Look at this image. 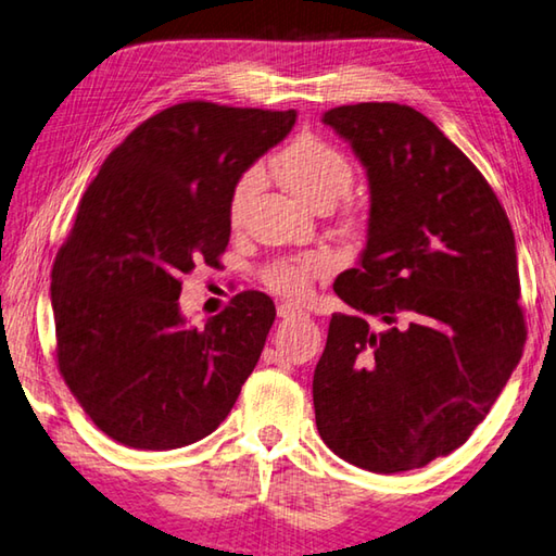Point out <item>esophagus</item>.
Returning <instances> with one entry per match:
<instances>
[{"label": "esophagus", "instance_id": "esophagus-1", "mask_svg": "<svg viewBox=\"0 0 556 556\" xmlns=\"http://www.w3.org/2000/svg\"><path fill=\"white\" fill-rule=\"evenodd\" d=\"M300 314H305V312H302L298 305H290V302H286V305H278V317H282V319L300 317Z\"/></svg>", "mask_w": 556, "mask_h": 556}]
</instances>
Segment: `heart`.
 <instances>
[{"instance_id":"1","label":"heart","mask_w":556,"mask_h":556,"mask_svg":"<svg viewBox=\"0 0 556 556\" xmlns=\"http://www.w3.org/2000/svg\"><path fill=\"white\" fill-rule=\"evenodd\" d=\"M270 169L286 184L292 195L314 211H331L343 195H349L353 186V166L341 150L319 138H298L282 150ZM264 184V172L249 169L237 181L229 201V219L235 225L242 223L251 198ZM327 258L307 256L302 261H286L268 270V286L286 298H302L309 290L314 276L327 274Z\"/></svg>"}]
</instances>
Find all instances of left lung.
<instances>
[{
    "mask_svg": "<svg viewBox=\"0 0 556 556\" xmlns=\"http://www.w3.org/2000/svg\"><path fill=\"white\" fill-rule=\"evenodd\" d=\"M321 123L361 160L370 211L358 264L333 282L353 312L329 321L314 418L345 463L406 472L463 445L516 370V237L484 176L424 113L355 103Z\"/></svg>",
    "mask_w": 556,
    "mask_h": 556,
    "instance_id": "obj_1",
    "label": "left lung"
}]
</instances>
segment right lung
Wrapping results in <instances>:
<instances>
[{"mask_svg": "<svg viewBox=\"0 0 556 556\" xmlns=\"http://www.w3.org/2000/svg\"><path fill=\"white\" fill-rule=\"evenodd\" d=\"M295 111L172 106L101 164L52 264L58 365L113 441L176 450L232 412L276 319L264 292H239L203 329L179 307L181 276L217 266L242 174L286 138Z\"/></svg>", "mask_w": 556, "mask_h": 556, "instance_id": "add662e5", "label": "right lung"}]
</instances>
